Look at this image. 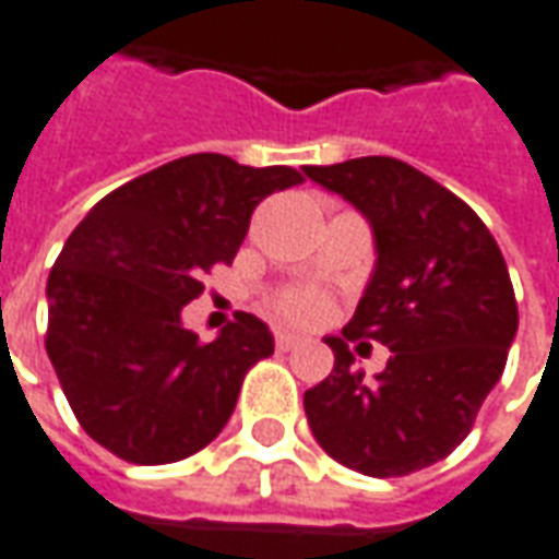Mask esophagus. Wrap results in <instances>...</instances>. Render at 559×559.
Wrapping results in <instances>:
<instances>
[{
	"label": "esophagus",
	"mask_w": 559,
	"mask_h": 559,
	"mask_svg": "<svg viewBox=\"0 0 559 559\" xmlns=\"http://www.w3.org/2000/svg\"><path fill=\"white\" fill-rule=\"evenodd\" d=\"M296 345H299V336H294V333H284V330L275 333V348L278 352H294Z\"/></svg>",
	"instance_id": "esophagus-1"
}]
</instances>
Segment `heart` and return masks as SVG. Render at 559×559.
<instances>
[{
  "mask_svg": "<svg viewBox=\"0 0 559 559\" xmlns=\"http://www.w3.org/2000/svg\"><path fill=\"white\" fill-rule=\"evenodd\" d=\"M269 311L281 318L284 324H296V328H318L324 324L333 311V299L324 290L311 287V284H290L281 287L265 299Z\"/></svg>",
  "mask_w": 559,
  "mask_h": 559,
  "instance_id": "1",
  "label": "heart"
}]
</instances>
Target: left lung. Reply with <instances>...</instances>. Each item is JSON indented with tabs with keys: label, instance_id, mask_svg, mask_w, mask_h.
Listing matches in <instances>:
<instances>
[{
	"label": "left lung",
	"instance_id": "1",
	"mask_svg": "<svg viewBox=\"0 0 559 559\" xmlns=\"http://www.w3.org/2000/svg\"><path fill=\"white\" fill-rule=\"evenodd\" d=\"M370 219L376 272L343 336L333 373L306 391L324 453L367 477H404L453 453L499 382L518 333V299L496 238L465 201L401 158L367 155L306 168ZM389 344L373 383L347 345Z\"/></svg>",
	"mask_w": 559,
	"mask_h": 559
}]
</instances>
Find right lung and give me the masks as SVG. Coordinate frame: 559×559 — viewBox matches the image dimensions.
<instances>
[{
  "label": "right lung",
  "instance_id": "obj_1",
  "mask_svg": "<svg viewBox=\"0 0 559 559\" xmlns=\"http://www.w3.org/2000/svg\"><path fill=\"white\" fill-rule=\"evenodd\" d=\"M296 183L287 165L199 152L112 189L75 226L48 275L45 352L88 438L168 465L223 431L248 370L275 352L272 333L238 311L201 343L180 311L204 294L201 275L231 265L257 204Z\"/></svg>",
  "mask_w": 559,
  "mask_h": 559
}]
</instances>
